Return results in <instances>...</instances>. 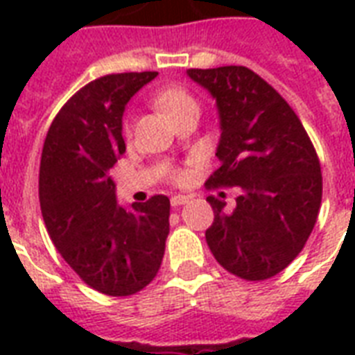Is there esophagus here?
Masks as SVG:
<instances>
[{
    "instance_id": "34e87169",
    "label": "esophagus",
    "mask_w": 355,
    "mask_h": 355,
    "mask_svg": "<svg viewBox=\"0 0 355 355\" xmlns=\"http://www.w3.org/2000/svg\"><path fill=\"white\" fill-rule=\"evenodd\" d=\"M188 200H189L188 195H173V197H171V206H175V208H177V206L186 205Z\"/></svg>"
}]
</instances>
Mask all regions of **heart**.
<instances>
[{
    "instance_id": "b5f03b06",
    "label": "heart",
    "mask_w": 355,
    "mask_h": 355,
    "mask_svg": "<svg viewBox=\"0 0 355 355\" xmlns=\"http://www.w3.org/2000/svg\"><path fill=\"white\" fill-rule=\"evenodd\" d=\"M155 103H156V107L160 108L164 114H167L171 119H175L178 114H182L184 110H188V108L197 107L195 97L191 96L188 90L180 88V86H169V88L160 90L158 94H156ZM127 132H128V127H127ZM171 178L173 180H177V182H180V180H184V171L175 169V171L171 173Z\"/></svg>"
}]
</instances>
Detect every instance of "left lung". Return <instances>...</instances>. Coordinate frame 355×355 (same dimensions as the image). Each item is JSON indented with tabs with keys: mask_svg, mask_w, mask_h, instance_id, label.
<instances>
[{
	"mask_svg": "<svg viewBox=\"0 0 355 355\" xmlns=\"http://www.w3.org/2000/svg\"><path fill=\"white\" fill-rule=\"evenodd\" d=\"M217 103L221 162L208 186L239 188L236 208L208 197L214 258L243 280H267L302 250L322 199L319 156L293 108L245 66L188 69Z\"/></svg>",
	"mask_w": 355,
	"mask_h": 355,
	"instance_id": "8db88e82",
	"label": "left lung"
}]
</instances>
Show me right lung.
I'll return each mask as SVG.
<instances>
[{
  "label": "right lung",
  "instance_id": "right-lung-1",
  "mask_svg": "<svg viewBox=\"0 0 355 355\" xmlns=\"http://www.w3.org/2000/svg\"><path fill=\"white\" fill-rule=\"evenodd\" d=\"M156 75L112 73L88 83L60 108L42 149L38 195L47 234L80 280L110 297L153 282L169 234L166 195L125 210L110 177L125 153V105Z\"/></svg>",
  "mask_w": 355,
  "mask_h": 355
}]
</instances>
